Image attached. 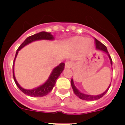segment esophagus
<instances>
[{
	"mask_svg": "<svg viewBox=\"0 0 125 125\" xmlns=\"http://www.w3.org/2000/svg\"><path fill=\"white\" fill-rule=\"evenodd\" d=\"M73 63L72 61H67L65 62V68H70L72 67Z\"/></svg>",
	"mask_w": 125,
	"mask_h": 125,
	"instance_id": "1",
	"label": "esophagus"
}]
</instances>
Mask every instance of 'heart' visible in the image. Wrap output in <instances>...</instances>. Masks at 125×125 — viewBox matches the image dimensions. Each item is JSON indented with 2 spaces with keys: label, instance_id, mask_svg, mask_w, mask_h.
Returning a JSON list of instances; mask_svg holds the SVG:
<instances>
[{
  "label": "heart",
  "instance_id": "obj_1",
  "mask_svg": "<svg viewBox=\"0 0 125 125\" xmlns=\"http://www.w3.org/2000/svg\"><path fill=\"white\" fill-rule=\"evenodd\" d=\"M70 43L76 47H82L87 50L93 45V42L90 39H85L82 37H76L70 40Z\"/></svg>",
  "mask_w": 125,
  "mask_h": 125
}]
</instances>
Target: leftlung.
<instances>
[{"mask_svg":"<svg viewBox=\"0 0 125 125\" xmlns=\"http://www.w3.org/2000/svg\"><path fill=\"white\" fill-rule=\"evenodd\" d=\"M95 45H96V50H100V51L103 52L107 53L108 56L109 58H110L111 65H112V58H111L110 55H109L108 52L107 48L106 47V46L104 45H103L102 43H101L100 42L98 41L97 39H95ZM71 85H72V87L74 93H75V95L78 96L79 98L82 99V100H83L92 101V100H98V99H100V98H102L103 95H105L106 92H108V90L109 88H110L111 84L109 85L108 88L106 90V91H105V92H104L103 93H102V94H100V95H86V94H84V93L80 92L78 89H77V88H76V86H75V85H74V82H73V78H72V80H71Z\"/></svg>","mask_w":125,"mask_h":125,"instance_id":"left-lung-1","label":"left lung"}]
</instances>
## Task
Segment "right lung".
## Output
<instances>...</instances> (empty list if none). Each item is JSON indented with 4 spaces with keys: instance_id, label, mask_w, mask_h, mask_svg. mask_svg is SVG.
I'll return each mask as SVG.
<instances>
[{
    "instance_id": "1",
    "label": "right lung",
    "mask_w": 125,
    "mask_h": 125,
    "mask_svg": "<svg viewBox=\"0 0 125 125\" xmlns=\"http://www.w3.org/2000/svg\"><path fill=\"white\" fill-rule=\"evenodd\" d=\"M40 40H54V37L51 33L47 32H39V33H36V34H34L33 35H31L27 37L17 50L16 54H15V58H14V60H13V80L15 82V84H16L19 89L21 90L23 93H25V95H27L30 96H33V97H40V96H45L47 94H49L52 90L53 88L55 85L57 78H58V76H60V74L62 73V72L64 70V68H65V63H61L60 64H59L57 67L53 68L50 76H49V78H48V80L45 82L44 83L43 85L38 86V87L35 88H33V89L32 90H26L21 87V85L18 83L17 81L15 79V75H14V67H13V66H14V62H15V58H16V57L17 55L19 50H21V49H22L23 47L28 45L29 43H31L32 42Z\"/></svg>"
}]
</instances>
